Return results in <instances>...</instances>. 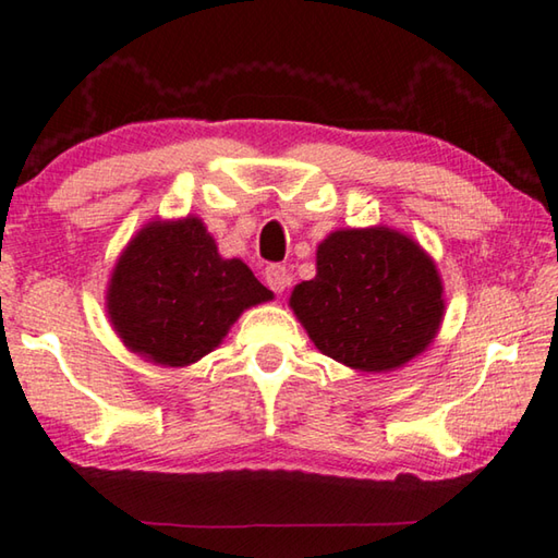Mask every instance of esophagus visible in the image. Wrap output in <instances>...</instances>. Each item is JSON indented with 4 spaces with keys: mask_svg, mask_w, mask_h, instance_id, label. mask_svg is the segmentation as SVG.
Returning <instances> with one entry per match:
<instances>
[{
    "mask_svg": "<svg viewBox=\"0 0 558 558\" xmlns=\"http://www.w3.org/2000/svg\"><path fill=\"white\" fill-rule=\"evenodd\" d=\"M266 282H268V288L272 292H282V290L290 286L288 268L286 266H278V263H276V266H268L266 268Z\"/></svg>",
    "mask_w": 558,
    "mask_h": 558,
    "instance_id": "esophagus-1",
    "label": "esophagus"
}]
</instances>
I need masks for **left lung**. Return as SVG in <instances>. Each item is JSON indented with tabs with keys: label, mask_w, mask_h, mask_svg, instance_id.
<instances>
[{
	"label": "left lung",
	"mask_w": 558,
	"mask_h": 558,
	"mask_svg": "<svg viewBox=\"0 0 558 558\" xmlns=\"http://www.w3.org/2000/svg\"><path fill=\"white\" fill-rule=\"evenodd\" d=\"M290 307L319 352L386 372L430 344L446 305L418 243L391 229H347L319 243L317 276L292 290Z\"/></svg>",
	"instance_id": "obj_1"
}]
</instances>
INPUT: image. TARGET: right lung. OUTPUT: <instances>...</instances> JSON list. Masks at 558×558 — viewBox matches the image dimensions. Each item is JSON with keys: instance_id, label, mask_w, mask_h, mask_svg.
<instances>
[{"instance_id": "1", "label": "right lung", "mask_w": 558, "mask_h": 558, "mask_svg": "<svg viewBox=\"0 0 558 558\" xmlns=\"http://www.w3.org/2000/svg\"><path fill=\"white\" fill-rule=\"evenodd\" d=\"M272 298L243 260H223L204 223H149L122 253L108 315L132 352L186 366L219 347L245 307Z\"/></svg>"}]
</instances>
